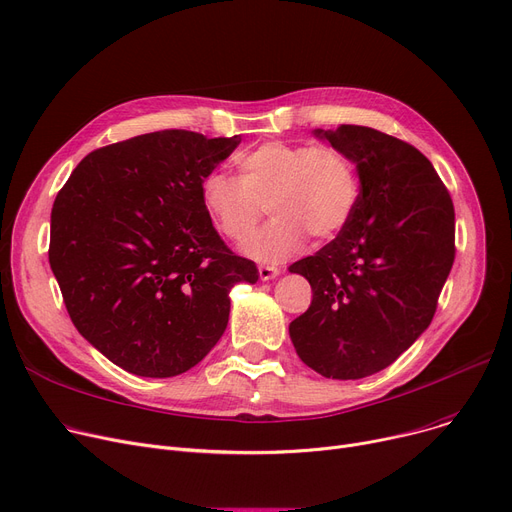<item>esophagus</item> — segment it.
Segmentation results:
<instances>
[{
	"instance_id": "obj_1",
	"label": "esophagus",
	"mask_w": 512,
	"mask_h": 512,
	"mask_svg": "<svg viewBox=\"0 0 512 512\" xmlns=\"http://www.w3.org/2000/svg\"><path fill=\"white\" fill-rule=\"evenodd\" d=\"M278 276H280V270H278V267H274V265H261L259 267V278L263 282H270V280H274Z\"/></svg>"
}]
</instances>
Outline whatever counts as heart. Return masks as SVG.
<instances>
[{
  "mask_svg": "<svg viewBox=\"0 0 512 512\" xmlns=\"http://www.w3.org/2000/svg\"><path fill=\"white\" fill-rule=\"evenodd\" d=\"M240 176L209 172L201 182V205L211 224L232 242H245L265 211L274 218L245 253L261 263H282L301 251L307 234L336 236L359 203L355 161L332 145L267 141L238 153Z\"/></svg>",
  "mask_w": 512,
  "mask_h": 512,
  "instance_id": "obj_1",
  "label": "heart"
}]
</instances>
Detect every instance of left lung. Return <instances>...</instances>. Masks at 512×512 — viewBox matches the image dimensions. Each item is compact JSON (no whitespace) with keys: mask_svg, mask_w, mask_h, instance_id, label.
<instances>
[{"mask_svg":"<svg viewBox=\"0 0 512 512\" xmlns=\"http://www.w3.org/2000/svg\"><path fill=\"white\" fill-rule=\"evenodd\" d=\"M355 161L359 203L338 236L290 265L313 288L290 324L305 365L359 380L394 363L432 324L454 261V207L432 161L367 126L313 130Z\"/></svg>","mask_w":512,"mask_h":512,"instance_id":"obj_1","label":"left lung"}]
</instances>
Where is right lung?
<instances>
[{
	"label": "right lung",
	"mask_w": 512,
	"mask_h": 512,
	"mask_svg": "<svg viewBox=\"0 0 512 512\" xmlns=\"http://www.w3.org/2000/svg\"><path fill=\"white\" fill-rule=\"evenodd\" d=\"M240 143L159 130L89 153L51 209L49 265L74 328L141 378L195 367L228 326L230 288L255 284L201 205Z\"/></svg>",
	"instance_id": "right-lung-1"
}]
</instances>
